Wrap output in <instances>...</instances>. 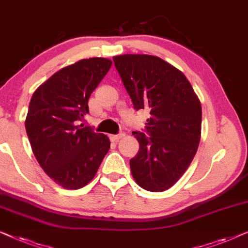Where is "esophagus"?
I'll use <instances>...</instances> for the list:
<instances>
[{"label": "esophagus", "instance_id": "esophagus-1", "mask_svg": "<svg viewBox=\"0 0 248 248\" xmlns=\"http://www.w3.org/2000/svg\"><path fill=\"white\" fill-rule=\"evenodd\" d=\"M121 137H124V134H118V135H111L110 136V140L112 141H118L119 140H120Z\"/></svg>", "mask_w": 248, "mask_h": 248}]
</instances>
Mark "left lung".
Masks as SVG:
<instances>
[{
    "label": "left lung",
    "mask_w": 248,
    "mask_h": 248,
    "mask_svg": "<svg viewBox=\"0 0 248 248\" xmlns=\"http://www.w3.org/2000/svg\"><path fill=\"white\" fill-rule=\"evenodd\" d=\"M136 110L151 118L134 131L140 151L130 160L134 179L148 191L169 189L189 167L201 138L202 108L185 75L162 59L146 54L113 58Z\"/></svg>",
    "instance_id": "obj_1"
}]
</instances>
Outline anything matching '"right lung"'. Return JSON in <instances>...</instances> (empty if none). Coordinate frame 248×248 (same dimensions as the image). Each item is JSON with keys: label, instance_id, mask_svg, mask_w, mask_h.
I'll return each mask as SVG.
<instances>
[{"label": "right lung", "instance_id": "obj_1", "mask_svg": "<svg viewBox=\"0 0 248 248\" xmlns=\"http://www.w3.org/2000/svg\"><path fill=\"white\" fill-rule=\"evenodd\" d=\"M112 61L84 59L55 72L32 94L26 131L39 166L67 189L87 185L110 150L107 135L79 124Z\"/></svg>", "mask_w": 248, "mask_h": 248}]
</instances>
